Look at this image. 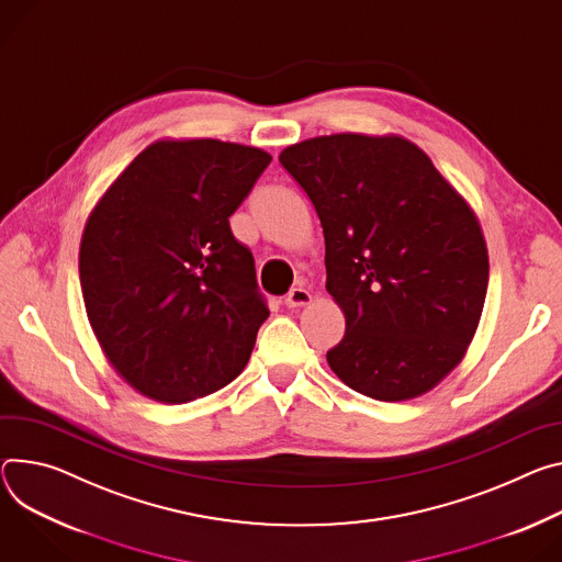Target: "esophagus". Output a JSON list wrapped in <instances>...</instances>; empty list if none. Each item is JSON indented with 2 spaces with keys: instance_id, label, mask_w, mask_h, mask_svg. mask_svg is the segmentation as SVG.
Returning a JSON list of instances; mask_svg holds the SVG:
<instances>
[{
  "instance_id": "34e87169",
  "label": "esophagus",
  "mask_w": 562,
  "mask_h": 562,
  "mask_svg": "<svg viewBox=\"0 0 562 562\" xmlns=\"http://www.w3.org/2000/svg\"><path fill=\"white\" fill-rule=\"evenodd\" d=\"M312 302V293L307 291V289H302V286H295V289H291L289 293H286V297H284V304L286 307H302V304H310Z\"/></svg>"
}]
</instances>
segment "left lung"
I'll return each instance as SVG.
<instances>
[{"label": "left lung", "instance_id": "8db88e82", "mask_svg": "<svg viewBox=\"0 0 562 562\" xmlns=\"http://www.w3.org/2000/svg\"><path fill=\"white\" fill-rule=\"evenodd\" d=\"M325 233L327 291L345 336L327 363L376 401L415 398L477 329L488 250L469 203L401 136L331 134L280 155Z\"/></svg>", "mask_w": 562, "mask_h": 562}]
</instances>
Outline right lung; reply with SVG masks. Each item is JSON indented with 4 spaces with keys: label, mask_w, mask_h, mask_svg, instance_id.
I'll return each mask as SVG.
<instances>
[{
    "label": "right lung",
    "mask_w": 562,
    "mask_h": 562,
    "mask_svg": "<svg viewBox=\"0 0 562 562\" xmlns=\"http://www.w3.org/2000/svg\"><path fill=\"white\" fill-rule=\"evenodd\" d=\"M271 155L215 138L157 140L98 201L80 241L91 329L140 394L188 403L228 385L269 318L228 217Z\"/></svg>",
    "instance_id": "obj_1"
}]
</instances>
